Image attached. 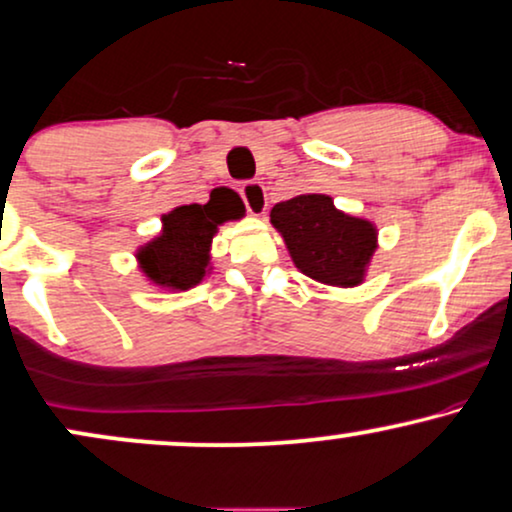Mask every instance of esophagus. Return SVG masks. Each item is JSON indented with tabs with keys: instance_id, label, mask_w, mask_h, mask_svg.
<instances>
[{
	"instance_id": "esophagus-1",
	"label": "esophagus",
	"mask_w": 512,
	"mask_h": 512,
	"mask_svg": "<svg viewBox=\"0 0 512 512\" xmlns=\"http://www.w3.org/2000/svg\"><path fill=\"white\" fill-rule=\"evenodd\" d=\"M241 198L250 215H264L267 210V189L262 181H245L241 186Z\"/></svg>"
}]
</instances>
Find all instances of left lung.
<instances>
[{
	"mask_svg": "<svg viewBox=\"0 0 512 512\" xmlns=\"http://www.w3.org/2000/svg\"><path fill=\"white\" fill-rule=\"evenodd\" d=\"M271 224L283 234L295 267L331 286H357L375 250L373 224L335 210L321 193L276 203Z\"/></svg>",
	"mask_w": 512,
	"mask_h": 512,
	"instance_id": "left-lung-1",
	"label": "left lung"
}]
</instances>
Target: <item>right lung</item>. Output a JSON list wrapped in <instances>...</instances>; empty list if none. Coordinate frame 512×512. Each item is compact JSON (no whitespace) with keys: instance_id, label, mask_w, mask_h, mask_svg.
<instances>
[{"instance_id":"right-lung-1","label":"right lung","mask_w":512,"mask_h":512,"mask_svg":"<svg viewBox=\"0 0 512 512\" xmlns=\"http://www.w3.org/2000/svg\"><path fill=\"white\" fill-rule=\"evenodd\" d=\"M231 198L234 200H229V193H222V198L205 205H181L165 215L163 234L139 252L148 278L174 290L196 286L205 276L210 260L208 250L217 226L224 219L243 215L241 198H236V193Z\"/></svg>"}]
</instances>
